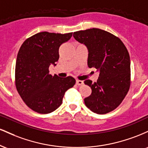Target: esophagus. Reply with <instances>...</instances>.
Here are the masks:
<instances>
[{
	"instance_id": "34e87169",
	"label": "esophagus",
	"mask_w": 148,
	"mask_h": 148,
	"mask_svg": "<svg viewBox=\"0 0 148 148\" xmlns=\"http://www.w3.org/2000/svg\"><path fill=\"white\" fill-rule=\"evenodd\" d=\"M76 84L77 85H79V86H81V85L84 84V81H81V80H76Z\"/></svg>"
}]
</instances>
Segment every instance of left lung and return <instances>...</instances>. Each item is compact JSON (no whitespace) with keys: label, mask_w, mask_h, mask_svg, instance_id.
<instances>
[{"label":"left lung","mask_w":148,"mask_h":148,"mask_svg":"<svg viewBox=\"0 0 148 148\" xmlns=\"http://www.w3.org/2000/svg\"><path fill=\"white\" fill-rule=\"evenodd\" d=\"M73 36L87 47L88 67L99 71L97 82L84 81L92 89V94L84 99L85 104L97 114L111 112L130 88V57L126 47L119 37L99 28L74 32Z\"/></svg>","instance_id":"left-lung-1"}]
</instances>
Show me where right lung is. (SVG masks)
Masks as SVG:
<instances>
[{
	"label": "right lung",
	"instance_id": "obj_1",
	"mask_svg": "<svg viewBox=\"0 0 148 148\" xmlns=\"http://www.w3.org/2000/svg\"><path fill=\"white\" fill-rule=\"evenodd\" d=\"M72 33L60 34L41 32L23 42L17 54L15 85L20 97L30 109L42 113H51L60 106L64 92L76 84L72 76L61 78L49 74V67L59 59L60 45Z\"/></svg>",
	"mask_w": 148,
	"mask_h": 148
}]
</instances>
